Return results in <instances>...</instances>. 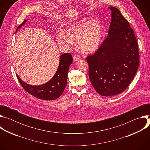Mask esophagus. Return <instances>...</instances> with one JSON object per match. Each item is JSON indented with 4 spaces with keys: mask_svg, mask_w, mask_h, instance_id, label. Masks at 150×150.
<instances>
[{
    "mask_svg": "<svg viewBox=\"0 0 150 150\" xmlns=\"http://www.w3.org/2000/svg\"><path fill=\"white\" fill-rule=\"evenodd\" d=\"M80 59H81L80 56H79V55H78V54H75V55L73 56V59H74V62H77V61L79 60Z\"/></svg>",
    "mask_w": 150,
    "mask_h": 150,
    "instance_id": "34e87169",
    "label": "esophagus"
}]
</instances>
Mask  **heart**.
Instances as JSON below:
<instances>
[{
    "mask_svg": "<svg viewBox=\"0 0 150 150\" xmlns=\"http://www.w3.org/2000/svg\"><path fill=\"white\" fill-rule=\"evenodd\" d=\"M104 35L101 25L94 19L87 18L68 25L64 33L60 32L56 40L58 44L68 49H71L75 42L82 52L93 53L101 46Z\"/></svg>",
    "mask_w": 150,
    "mask_h": 150,
    "instance_id": "b5f03b06",
    "label": "heart"
}]
</instances>
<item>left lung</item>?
<instances>
[{"label":"left lung","mask_w":150,"mask_h":150,"mask_svg":"<svg viewBox=\"0 0 150 150\" xmlns=\"http://www.w3.org/2000/svg\"><path fill=\"white\" fill-rule=\"evenodd\" d=\"M112 21L108 35L98 50L87 57L89 78L102 96L124 91L134 78L139 59L136 37L120 11L110 6Z\"/></svg>","instance_id":"1"}]
</instances>
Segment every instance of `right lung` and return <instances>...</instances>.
<instances>
[{
    "label": "right lung",
    "mask_w": 150,
    "mask_h": 150,
    "mask_svg": "<svg viewBox=\"0 0 150 150\" xmlns=\"http://www.w3.org/2000/svg\"><path fill=\"white\" fill-rule=\"evenodd\" d=\"M46 19V18H42ZM25 19L16 29V31L27 21ZM73 62L71 54L64 53L60 55L57 70L53 78L47 82L40 85H32L24 82L16 74L18 79L24 89L34 97L44 100H54L59 98L63 93L67 86L68 74L70 65Z\"/></svg>",
    "instance_id": "right-lung-1"
}]
</instances>
